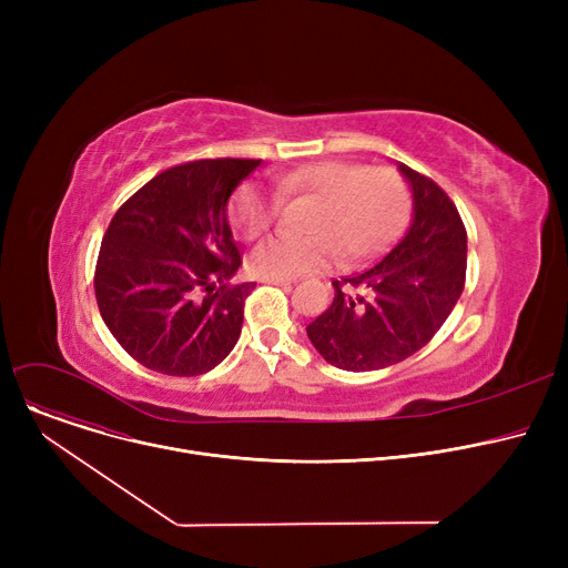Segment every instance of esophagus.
<instances>
[{
    "label": "esophagus",
    "instance_id": "1",
    "mask_svg": "<svg viewBox=\"0 0 568 568\" xmlns=\"http://www.w3.org/2000/svg\"><path fill=\"white\" fill-rule=\"evenodd\" d=\"M262 283H272V285H290L292 278H283V276H260Z\"/></svg>",
    "mask_w": 568,
    "mask_h": 568
}]
</instances>
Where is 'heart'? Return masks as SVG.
Instances as JSON below:
<instances>
[{
	"mask_svg": "<svg viewBox=\"0 0 568 568\" xmlns=\"http://www.w3.org/2000/svg\"><path fill=\"white\" fill-rule=\"evenodd\" d=\"M276 191L246 186L232 206L239 234L257 239L272 230L283 212V197L320 200L313 219L315 236L278 234L253 253L257 276H300L349 260L377 255L400 234L409 214V186L394 168L359 161H315L276 176Z\"/></svg>",
	"mask_w": 568,
	"mask_h": 568,
	"instance_id": "heart-1",
	"label": "heart"
}]
</instances>
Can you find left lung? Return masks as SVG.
<instances>
[{"label": "left lung", "instance_id": "obj_1", "mask_svg": "<svg viewBox=\"0 0 568 568\" xmlns=\"http://www.w3.org/2000/svg\"><path fill=\"white\" fill-rule=\"evenodd\" d=\"M414 191V219L377 264L334 281V302L308 338L336 368L364 373L419 352L458 304L467 272V230L454 200L430 176L400 163Z\"/></svg>", "mask_w": 568, "mask_h": 568}]
</instances>
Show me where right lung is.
Returning a JSON list of instances; mask_svg holds the SVG:
<instances>
[{"label": "right lung", "instance_id": "1", "mask_svg": "<svg viewBox=\"0 0 568 568\" xmlns=\"http://www.w3.org/2000/svg\"><path fill=\"white\" fill-rule=\"evenodd\" d=\"M260 163L197 159L168 168L112 216L94 272L97 304L144 368L202 375L236 345L255 283H230L242 255L227 200Z\"/></svg>", "mask_w": 568, "mask_h": 568}]
</instances>
